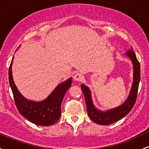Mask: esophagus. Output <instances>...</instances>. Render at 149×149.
I'll list each match as a JSON object with an SVG mask.
<instances>
[{"instance_id":"obj_1","label":"esophagus","mask_w":149,"mask_h":149,"mask_svg":"<svg viewBox=\"0 0 149 149\" xmlns=\"http://www.w3.org/2000/svg\"><path fill=\"white\" fill-rule=\"evenodd\" d=\"M73 79H74L75 81H81L84 80V76H83L82 73H76V74H75L74 78H73Z\"/></svg>"}]
</instances>
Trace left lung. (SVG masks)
<instances>
[{
  "instance_id": "obj_1",
  "label": "left lung",
  "mask_w": 149,
  "mask_h": 149,
  "mask_svg": "<svg viewBox=\"0 0 149 149\" xmlns=\"http://www.w3.org/2000/svg\"><path fill=\"white\" fill-rule=\"evenodd\" d=\"M126 55L131 58L134 64V81H133L132 88L129 96L121 106L106 112L100 111L93 106L91 98V92L88 88L84 84L81 85V87L85 98L87 112L89 118L98 124L103 125V126L109 125L123 118L131 111L136 101L138 89H139L141 79L140 63L136 56L135 53L132 49L128 50L126 52Z\"/></svg>"
}]
</instances>
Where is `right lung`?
<instances>
[{
	"instance_id": "right-lung-1",
	"label": "right lung",
	"mask_w": 149,
	"mask_h": 149,
	"mask_svg": "<svg viewBox=\"0 0 149 149\" xmlns=\"http://www.w3.org/2000/svg\"><path fill=\"white\" fill-rule=\"evenodd\" d=\"M12 61L8 70L9 84L18 111L24 118L34 124L43 126L54 124L61 117V106L65 93L71 86V78L59 84L44 101L40 102L29 101L21 94L14 84L11 70Z\"/></svg>"
}]
</instances>
